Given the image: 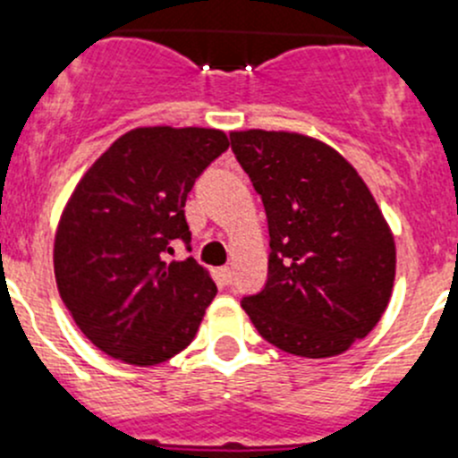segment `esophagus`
Returning a JSON list of instances; mask_svg holds the SVG:
<instances>
[{
    "mask_svg": "<svg viewBox=\"0 0 458 458\" xmlns=\"http://www.w3.org/2000/svg\"><path fill=\"white\" fill-rule=\"evenodd\" d=\"M216 282H219V284H230V282H233V270H230L228 266H224V268L216 270Z\"/></svg>",
    "mask_w": 458,
    "mask_h": 458,
    "instance_id": "34e87169",
    "label": "esophagus"
}]
</instances>
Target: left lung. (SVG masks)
I'll return each mask as SVG.
<instances>
[{
  "instance_id": "1",
  "label": "left lung",
  "mask_w": 458,
  "mask_h": 458,
  "mask_svg": "<svg viewBox=\"0 0 458 458\" xmlns=\"http://www.w3.org/2000/svg\"><path fill=\"white\" fill-rule=\"evenodd\" d=\"M268 219V279L243 310L266 342L331 358L369 335L396 277L394 234L352 163L295 131H233Z\"/></svg>"
}]
</instances>
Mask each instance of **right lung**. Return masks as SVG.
Returning a JSON list of instances; mask_svg holds the SVG:
<instances>
[{"instance_id":"right-lung-1","label":"right lung","mask_w":458,"mask_h":458,"mask_svg":"<svg viewBox=\"0 0 458 458\" xmlns=\"http://www.w3.org/2000/svg\"><path fill=\"white\" fill-rule=\"evenodd\" d=\"M228 145L221 130L139 127L75 185L57 224L53 268L71 318L106 356L154 367L197 335L216 286L192 257L167 261V252L174 239H192L188 194Z\"/></svg>"}]
</instances>
